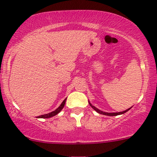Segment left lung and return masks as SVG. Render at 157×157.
<instances>
[{
  "label": "left lung",
  "instance_id": "left-lung-1",
  "mask_svg": "<svg viewBox=\"0 0 157 157\" xmlns=\"http://www.w3.org/2000/svg\"><path fill=\"white\" fill-rule=\"evenodd\" d=\"M88 103H89L90 106H91V107L93 108V109H94V110L96 111V112H98V113L103 114V115H106V116H118V115L123 114V113H126L127 111H128L129 109H130L131 108H132V107L129 108V109H126V110H125V111H122V112H119V113H106V112H103V111L100 110V109H98V108H96V107H95V106H94L93 105H92L91 103L89 102V101H88Z\"/></svg>",
  "mask_w": 157,
  "mask_h": 157
}]
</instances>
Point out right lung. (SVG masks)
Wrapping results in <instances>:
<instances>
[{
    "label": "right lung",
    "instance_id": "add662e5",
    "mask_svg": "<svg viewBox=\"0 0 157 157\" xmlns=\"http://www.w3.org/2000/svg\"><path fill=\"white\" fill-rule=\"evenodd\" d=\"M66 101H67V98H66V99L64 100L63 101L62 103H61V104H60V106H59V107L57 108V109H55L54 111H53V112H51V113H48V114L41 115V116H38V118H42V119H48V118H51V117H52V116H54L55 115L58 114L59 112H60L61 110H62L63 108L64 107V105H65Z\"/></svg>",
    "mask_w": 157,
    "mask_h": 157
}]
</instances>
